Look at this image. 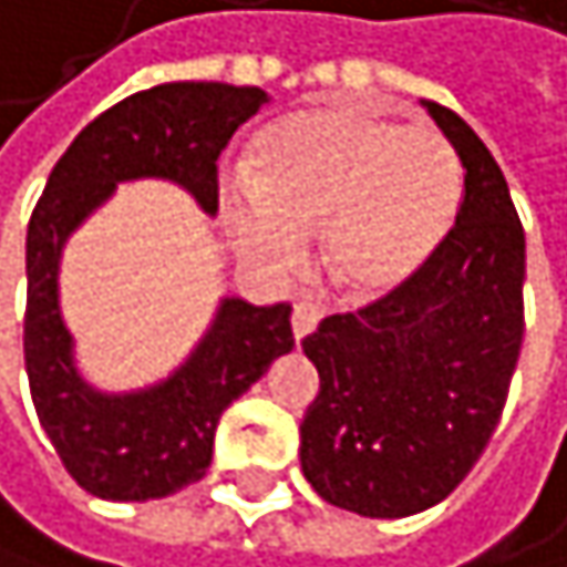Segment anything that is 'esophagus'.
<instances>
[{"label": "esophagus", "mask_w": 567, "mask_h": 567, "mask_svg": "<svg viewBox=\"0 0 567 567\" xmlns=\"http://www.w3.org/2000/svg\"><path fill=\"white\" fill-rule=\"evenodd\" d=\"M319 319H322V312H319L316 306L299 302V306L292 309V332H296V342H302L306 336H312L316 326H319Z\"/></svg>", "instance_id": "1"}]
</instances>
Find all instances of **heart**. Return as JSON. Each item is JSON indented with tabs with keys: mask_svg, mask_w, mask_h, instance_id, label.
<instances>
[{
	"mask_svg": "<svg viewBox=\"0 0 567 567\" xmlns=\"http://www.w3.org/2000/svg\"><path fill=\"white\" fill-rule=\"evenodd\" d=\"M462 205V165L432 125H399L359 105L278 118L248 145L245 188L218 192L235 251L289 271L299 235L319 231V265L352 302L385 299L435 258Z\"/></svg>",
	"mask_w": 567,
	"mask_h": 567,
	"instance_id": "obj_1",
	"label": "heart"
}]
</instances>
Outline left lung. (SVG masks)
Returning <instances> with one entry per match:
<instances>
[{
	"instance_id": "8db88e82",
	"label": "left lung",
	"mask_w": 567,
	"mask_h": 567,
	"mask_svg": "<svg viewBox=\"0 0 567 567\" xmlns=\"http://www.w3.org/2000/svg\"><path fill=\"white\" fill-rule=\"evenodd\" d=\"M465 168L455 228L405 289L329 316L306 342L319 395L302 472L336 508L405 518L449 498L485 452L525 336V231L485 142L422 102Z\"/></svg>"
}]
</instances>
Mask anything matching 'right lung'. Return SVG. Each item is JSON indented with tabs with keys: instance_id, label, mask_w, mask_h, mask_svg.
I'll use <instances>...</instances> for the list:
<instances>
[{
	"instance_id": "right-lung-1",
	"label": "right lung",
	"mask_w": 567,
	"mask_h": 567,
	"mask_svg": "<svg viewBox=\"0 0 567 567\" xmlns=\"http://www.w3.org/2000/svg\"><path fill=\"white\" fill-rule=\"evenodd\" d=\"M268 95L255 85L165 82L92 118L55 162L25 231V375L39 425L65 472L109 502H148L198 482L212 465L221 412L275 359L296 349L292 306L225 296L188 359L162 382L132 392L95 389L75 362L59 306L69 235L102 208L118 182L162 178L205 215L218 212L215 158Z\"/></svg>"
}]
</instances>
